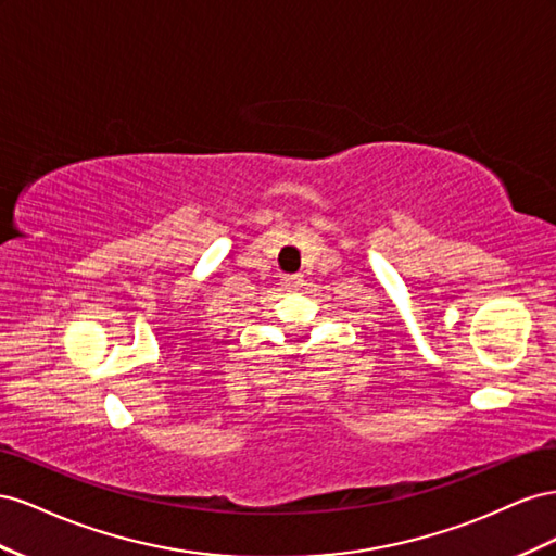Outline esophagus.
<instances>
[{"mask_svg":"<svg viewBox=\"0 0 556 556\" xmlns=\"http://www.w3.org/2000/svg\"><path fill=\"white\" fill-rule=\"evenodd\" d=\"M281 283L287 289H303L305 287V279H303V275H287L281 279Z\"/></svg>","mask_w":556,"mask_h":556,"instance_id":"esophagus-1","label":"esophagus"}]
</instances>
